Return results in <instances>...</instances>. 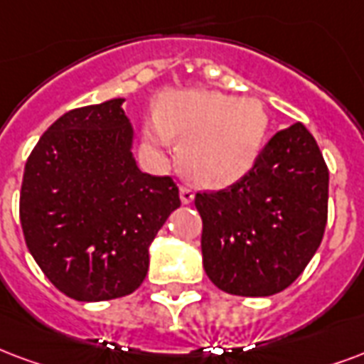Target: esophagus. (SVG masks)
Masks as SVG:
<instances>
[{"instance_id":"esophagus-1","label":"esophagus","mask_w":364,"mask_h":364,"mask_svg":"<svg viewBox=\"0 0 364 364\" xmlns=\"http://www.w3.org/2000/svg\"><path fill=\"white\" fill-rule=\"evenodd\" d=\"M179 195H181V203L183 204H189V203H193V198H195V189H193L191 185H181V189H179Z\"/></svg>"}]
</instances>
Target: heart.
<instances>
[{
  "mask_svg": "<svg viewBox=\"0 0 364 364\" xmlns=\"http://www.w3.org/2000/svg\"><path fill=\"white\" fill-rule=\"evenodd\" d=\"M268 129V114L255 98L208 90L169 92L144 123V142L158 152L181 139L179 168L206 187L237 181L252 168Z\"/></svg>",
  "mask_w": 364,
  "mask_h": 364,
  "instance_id": "b5f03b06",
  "label": "heart"
}]
</instances>
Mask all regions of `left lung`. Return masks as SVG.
Listing matches in <instances>:
<instances>
[{
    "instance_id": "left-lung-1",
    "label": "left lung",
    "mask_w": 364,
    "mask_h": 364,
    "mask_svg": "<svg viewBox=\"0 0 364 364\" xmlns=\"http://www.w3.org/2000/svg\"><path fill=\"white\" fill-rule=\"evenodd\" d=\"M203 264L241 297L284 291L311 262L328 222V166L303 123L282 129L230 187L196 193Z\"/></svg>"
}]
</instances>
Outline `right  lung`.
<instances>
[{
    "instance_id": "1",
    "label": "right lung",
    "mask_w": 364,
    "mask_h": 364,
    "mask_svg": "<svg viewBox=\"0 0 364 364\" xmlns=\"http://www.w3.org/2000/svg\"><path fill=\"white\" fill-rule=\"evenodd\" d=\"M123 98L77 107L40 136L21 185L24 241L75 301L125 297L144 282L148 247L181 206L171 177L142 173Z\"/></svg>"
}]
</instances>
